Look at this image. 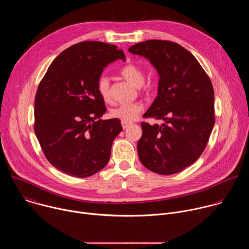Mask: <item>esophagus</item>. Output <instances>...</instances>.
<instances>
[{
    "label": "esophagus",
    "instance_id": "1",
    "mask_svg": "<svg viewBox=\"0 0 249 249\" xmlns=\"http://www.w3.org/2000/svg\"><path fill=\"white\" fill-rule=\"evenodd\" d=\"M121 125H122V127H123V129H127L129 126H130V123H128V122H124V121H122L121 122Z\"/></svg>",
    "mask_w": 249,
    "mask_h": 249
}]
</instances>
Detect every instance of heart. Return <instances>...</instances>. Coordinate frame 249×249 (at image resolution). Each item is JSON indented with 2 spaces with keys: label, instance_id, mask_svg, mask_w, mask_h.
Here are the masks:
<instances>
[{
  "label": "heart",
  "instance_id": "b5f03b06",
  "mask_svg": "<svg viewBox=\"0 0 249 249\" xmlns=\"http://www.w3.org/2000/svg\"><path fill=\"white\" fill-rule=\"evenodd\" d=\"M120 75L133 86L139 89L144 88L145 73L143 69H142L140 66L134 63H129L120 69ZM96 89L99 95L104 101L110 100V81L108 77L106 76L99 77L96 83ZM143 110H144V105L141 102L126 103L112 108L110 110V116L112 118L119 119L121 121L129 123L137 119L139 114Z\"/></svg>",
  "mask_w": 249,
  "mask_h": 249
}]
</instances>
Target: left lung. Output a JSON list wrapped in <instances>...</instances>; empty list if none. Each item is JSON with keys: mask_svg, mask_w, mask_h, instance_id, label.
<instances>
[{"mask_svg": "<svg viewBox=\"0 0 249 249\" xmlns=\"http://www.w3.org/2000/svg\"><path fill=\"white\" fill-rule=\"evenodd\" d=\"M150 60L160 80L158 96L142 122L138 155L149 170L169 175L194 163L205 150L215 124L214 89L197 59L185 48L166 40H147L129 48Z\"/></svg>", "mask_w": 249, "mask_h": 249, "instance_id": "1", "label": "left lung"}]
</instances>
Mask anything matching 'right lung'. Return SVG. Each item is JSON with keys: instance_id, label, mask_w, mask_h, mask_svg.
<instances>
[{"instance_id": "right-lung-1", "label": "right lung", "mask_w": 249, "mask_h": 249, "mask_svg": "<svg viewBox=\"0 0 249 249\" xmlns=\"http://www.w3.org/2000/svg\"><path fill=\"white\" fill-rule=\"evenodd\" d=\"M125 54L117 46L84 41L64 50L49 66L34 101V132L48 161L75 177H88L110 159L119 119L106 112L96 83L103 69Z\"/></svg>"}]
</instances>
